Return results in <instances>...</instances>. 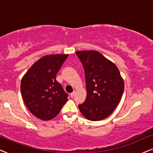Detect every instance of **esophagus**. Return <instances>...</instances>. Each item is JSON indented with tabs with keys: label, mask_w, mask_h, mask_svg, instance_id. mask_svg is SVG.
<instances>
[{
	"label": "esophagus",
	"mask_w": 153,
	"mask_h": 153,
	"mask_svg": "<svg viewBox=\"0 0 153 153\" xmlns=\"http://www.w3.org/2000/svg\"><path fill=\"white\" fill-rule=\"evenodd\" d=\"M75 94V91H73V92H72V93H71V94H70V96H71V98H73V97H74Z\"/></svg>",
	"instance_id": "obj_1"
}]
</instances>
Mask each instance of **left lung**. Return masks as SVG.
<instances>
[{"label":"left lung","mask_w":153,"mask_h":153,"mask_svg":"<svg viewBox=\"0 0 153 153\" xmlns=\"http://www.w3.org/2000/svg\"><path fill=\"white\" fill-rule=\"evenodd\" d=\"M85 69L87 98L79 105L85 118L99 121L111 115L123 97L125 83L117 66L96 50L77 51Z\"/></svg>","instance_id":"left-lung-1"}]
</instances>
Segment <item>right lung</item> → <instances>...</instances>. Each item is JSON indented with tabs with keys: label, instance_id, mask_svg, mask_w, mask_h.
<instances>
[{
	"label": "right lung",
	"instance_id": "1",
	"mask_svg": "<svg viewBox=\"0 0 153 153\" xmlns=\"http://www.w3.org/2000/svg\"><path fill=\"white\" fill-rule=\"evenodd\" d=\"M68 54H48L26 71L21 81V93L29 111L42 120L55 117L68 101L56 75Z\"/></svg>",
	"mask_w": 153,
	"mask_h": 153
}]
</instances>
